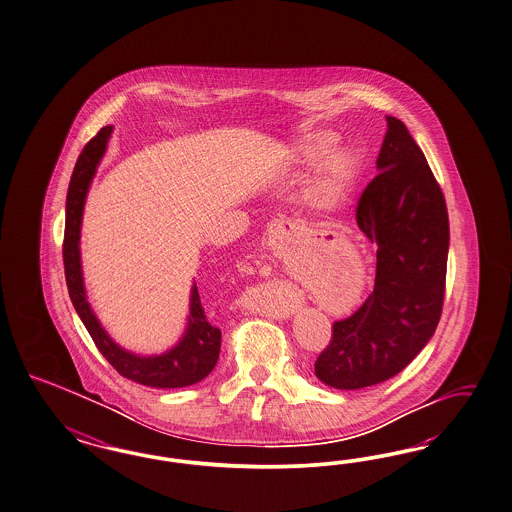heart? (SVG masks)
<instances>
[{
  "mask_svg": "<svg viewBox=\"0 0 512 512\" xmlns=\"http://www.w3.org/2000/svg\"><path fill=\"white\" fill-rule=\"evenodd\" d=\"M334 133L310 131L295 142V155L304 163H317L310 187L311 201L317 206H334L347 197L357 178V155L349 148H333Z\"/></svg>",
  "mask_w": 512,
  "mask_h": 512,
  "instance_id": "obj_1",
  "label": "heart"
}]
</instances>
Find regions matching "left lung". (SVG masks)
Listing matches in <instances>:
<instances>
[{"mask_svg":"<svg viewBox=\"0 0 512 512\" xmlns=\"http://www.w3.org/2000/svg\"><path fill=\"white\" fill-rule=\"evenodd\" d=\"M379 174L357 206L360 231L377 244L373 293L336 321L315 375L340 390L394 377L434 336L443 310L449 214L443 191L402 120L387 116Z\"/></svg>","mask_w":512,"mask_h":512,"instance_id":"obj_1","label":"left lung"}]
</instances>
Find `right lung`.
Masks as SVG:
<instances>
[{"label": "right lung", "instance_id": "obj_1", "mask_svg": "<svg viewBox=\"0 0 512 512\" xmlns=\"http://www.w3.org/2000/svg\"><path fill=\"white\" fill-rule=\"evenodd\" d=\"M112 133V125L103 127L93 137L84 150L80 152L75 171L67 189L65 202V234H63V266L65 281L71 302L77 310L80 321L90 332L93 343L101 351V355L109 360L112 368L127 379L154 388H182L195 385L214 370L219 349H221V330L208 323L206 313L202 310L201 296L197 285L191 287L189 317L187 328L172 349L155 357H140L122 349L114 343L105 328L95 317L92 306L86 298L82 266H80V223L86 193L90 189L97 165L107 150V142Z\"/></svg>", "mask_w": 512, "mask_h": 512}]
</instances>
